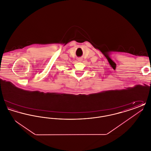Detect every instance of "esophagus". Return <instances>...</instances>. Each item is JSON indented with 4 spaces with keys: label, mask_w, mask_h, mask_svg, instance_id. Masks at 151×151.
Listing matches in <instances>:
<instances>
[{
    "label": "esophagus",
    "mask_w": 151,
    "mask_h": 151,
    "mask_svg": "<svg viewBox=\"0 0 151 151\" xmlns=\"http://www.w3.org/2000/svg\"><path fill=\"white\" fill-rule=\"evenodd\" d=\"M78 60H79V61H80V62H81V60H82V59H79Z\"/></svg>",
    "instance_id": "1"
}]
</instances>
